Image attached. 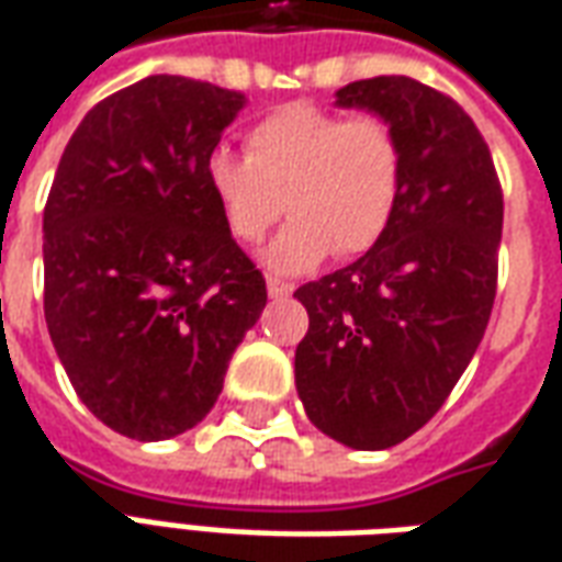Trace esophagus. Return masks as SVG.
<instances>
[{"label":"esophagus","instance_id":"34e87169","mask_svg":"<svg viewBox=\"0 0 562 562\" xmlns=\"http://www.w3.org/2000/svg\"><path fill=\"white\" fill-rule=\"evenodd\" d=\"M294 292V282L280 280V277H268V294L270 297H289Z\"/></svg>","mask_w":562,"mask_h":562}]
</instances>
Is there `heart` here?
Masks as SVG:
<instances>
[{
	"instance_id": "heart-1",
	"label": "heart",
	"mask_w": 562,
	"mask_h": 562,
	"mask_svg": "<svg viewBox=\"0 0 562 562\" xmlns=\"http://www.w3.org/2000/svg\"><path fill=\"white\" fill-rule=\"evenodd\" d=\"M246 159L216 147L207 189L240 244H258L289 210L292 222L268 246L280 273H304L322 258L364 256L397 213L406 149L385 116L340 114L313 102L282 104L246 132Z\"/></svg>"
}]
</instances>
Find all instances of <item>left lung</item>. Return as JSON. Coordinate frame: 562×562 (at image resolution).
Wrapping results in <instances>:
<instances>
[{
  "label": "left lung",
  "instance_id": "obj_1",
  "mask_svg": "<svg viewBox=\"0 0 562 562\" xmlns=\"http://www.w3.org/2000/svg\"><path fill=\"white\" fill-rule=\"evenodd\" d=\"M342 108L385 116L406 149L397 213L364 256L301 285L294 385L310 422L379 451L422 430L472 361L496 297L503 186L451 95L403 75L355 80Z\"/></svg>",
  "mask_w": 562,
  "mask_h": 562
}]
</instances>
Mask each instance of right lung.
<instances>
[{"label":"right lung","instance_id":"1","mask_svg":"<svg viewBox=\"0 0 562 562\" xmlns=\"http://www.w3.org/2000/svg\"><path fill=\"white\" fill-rule=\"evenodd\" d=\"M244 92L153 75L80 120L44 204V318L78 397L140 442L195 427L268 304L207 189Z\"/></svg>","mask_w":562,"mask_h":562}]
</instances>
